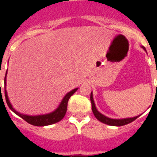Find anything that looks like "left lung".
I'll use <instances>...</instances> for the list:
<instances>
[{"instance_id":"left-lung-1","label":"left lung","mask_w":157,"mask_h":157,"mask_svg":"<svg viewBox=\"0 0 157 157\" xmlns=\"http://www.w3.org/2000/svg\"><path fill=\"white\" fill-rule=\"evenodd\" d=\"M142 48L145 50V48L144 47H142ZM91 102H92V112L94 113L96 118H98L99 121H101L103 124H106L112 125V126H123V125L128 124L129 123H131V122L135 120L139 117V116H136V117H134V118H124V119H113V118H109L108 117H106V116L102 115V113H100L97 110L95 107V103H94V101H93V98H92V93H91Z\"/></svg>"}]
</instances>
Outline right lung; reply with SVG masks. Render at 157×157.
<instances>
[{"label": "right lung", "mask_w": 157, "mask_h": 157, "mask_svg": "<svg viewBox=\"0 0 157 157\" xmlns=\"http://www.w3.org/2000/svg\"><path fill=\"white\" fill-rule=\"evenodd\" d=\"M7 72V71H6ZM5 85H6V76H5ZM0 89H1V83H0ZM77 91V88L73 89L72 91L68 92L66 95L65 96V98L62 100L61 103L59 104L58 107V109H56L55 111H54L51 113L48 114H44V115H38V116H29V115H23L19 113L18 112H17L15 109H13L12 104L10 103L8 97H7V93L5 89V97H6V102L7 103V105L10 108V109H12L13 112L15 113L16 114H17L20 116L21 118H23L26 122H28L29 124L35 126H46V125H50L53 124H55L57 122L60 121L62 118H64L65 115V113L67 110V103L70 98L71 97L75 92Z\"/></svg>", "instance_id": "obj_1"}]
</instances>
